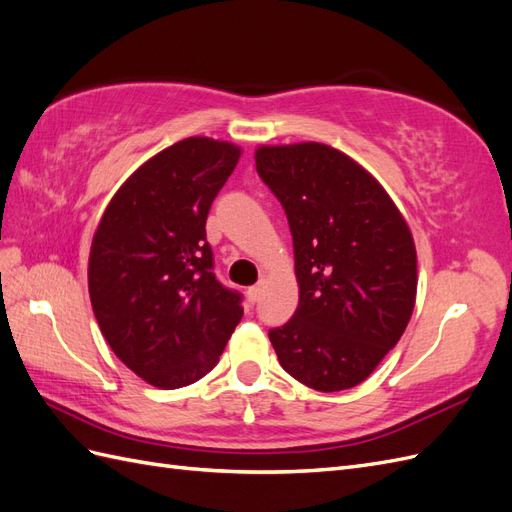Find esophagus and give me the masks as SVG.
Masks as SVG:
<instances>
[{"label": "esophagus", "instance_id": "1", "mask_svg": "<svg viewBox=\"0 0 512 512\" xmlns=\"http://www.w3.org/2000/svg\"><path fill=\"white\" fill-rule=\"evenodd\" d=\"M260 292H262V286L258 284V286H252V288H247V299H250L252 303H256L258 299H260Z\"/></svg>", "mask_w": 512, "mask_h": 512}]
</instances>
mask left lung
I'll return each instance as SVG.
<instances>
[{
  "mask_svg": "<svg viewBox=\"0 0 512 512\" xmlns=\"http://www.w3.org/2000/svg\"><path fill=\"white\" fill-rule=\"evenodd\" d=\"M254 160L286 211L299 282L297 312L269 331L277 359L309 389H352L410 322L412 232L378 179L329 145H262Z\"/></svg>",
  "mask_w": 512,
  "mask_h": 512,
  "instance_id": "1",
  "label": "left lung"
}]
</instances>
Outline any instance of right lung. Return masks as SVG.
I'll return each mask as SVG.
<instances>
[{
  "label": "right lung",
  "instance_id": "1",
  "mask_svg": "<svg viewBox=\"0 0 512 512\" xmlns=\"http://www.w3.org/2000/svg\"><path fill=\"white\" fill-rule=\"evenodd\" d=\"M241 147L190 136L123 181L91 241L94 316L117 359L151 386L181 389L218 365L243 316L213 275L205 224Z\"/></svg>",
  "mask_w": 512,
  "mask_h": 512
}]
</instances>
